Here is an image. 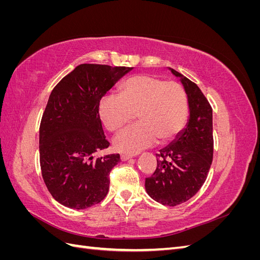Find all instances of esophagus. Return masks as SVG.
<instances>
[{"label": "esophagus", "instance_id": "34e87169", "mask_svg": "<svg viewBox=\"0 0 260 260\" xmlns=\"http://www.w3.org/2000/svg\"><path fill=\"white\" fill-rule=\"evenodd\" d=\"M130 158H132V156H130V155H121V156H120V159H121L122 161L129 160Z\"/></svg>", "mask_w": 260, "mask_h": 260}]
</instances>
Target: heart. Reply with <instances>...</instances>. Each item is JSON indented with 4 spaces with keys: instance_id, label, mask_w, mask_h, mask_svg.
Segmentation results:
<instances>
[{
    "instance_id": "b5f03b06",
    "label": "heart",
    "mask_w": 260,
    "mask_h": 260,
    "mask_svg": "<svg viewBox=\"0 0 260 260\" xmlns=\"http://www.w3.org/2000/svg\"><path fill=\"white\" fill-rule=\"evenodd\" d=\"M139 123L124 129L114 139L117 152L133 155L154 145L157 140L168 143L185 127L187 99L182 86L151 75L131 77L120 94L101 99L99 115L108 131H117L135 119Z\"/></svg>"
}]
</instances>
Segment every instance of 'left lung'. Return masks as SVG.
Returning <instances> with one entry per match:
<instances>
[{"label":"left lung","mask_w":260,"mask_h":260,"mask_svg":"<svg viewBox=\"0 0 260 260\" xmlns=\"http://www.w3.org/2000/svg\"><path fill=\"white\" fill-rule=\"evenodd\" d=\"M169 69L183 85L190 116L174 142L156 154L157 167L145 179V190L162 205L177 206L193 198L207 178L214 154L212 109L198 85Z\"/></svg>","instance_id":"1"}]
</instances>
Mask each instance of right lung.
Returning <instances> with one entry per match:
<instances>
[{"instance_id":"1","label":"right lung","mask_w":260,"mask_h":260,"mask_svg":"<svg viewBox=\"0 0 260 260\" xmlns=\"http://www.w3.org/2000/svg\"><path fill=\"white\" fill-rule=\"evenodd\" d=\"M132 67L81 64L51 92L39 136L44 183L55 201L85 209L105 199L109 172L119 154L95 157L109 146L99 115V104Z\"/></svg>"}]
</instances>
